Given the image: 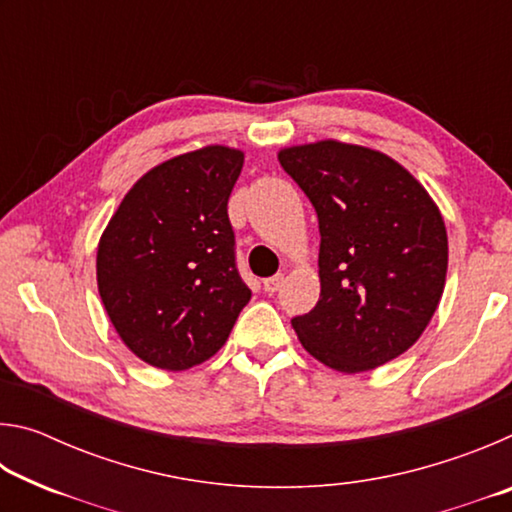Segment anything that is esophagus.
Returning a JSON list of instances; mask_svg holds the SVG:
<instances>
[{
	"mask_svg": "<svg viewBox=\"0 0 512 512\" xmlns=\"http://www.w3.org/2000/svg\"><path fill=\"white\" fill-rule=\"evenodd\" d=\"M282 284H284V275L282 273H277L273 277H266V280H264V291L275 293V291H280Z\"/></svg>",
	"mask_w": 512,
	"mask_h": 512,
	"instance_id": "34e87169",
	"label": "esophagus"
}]
</instances>
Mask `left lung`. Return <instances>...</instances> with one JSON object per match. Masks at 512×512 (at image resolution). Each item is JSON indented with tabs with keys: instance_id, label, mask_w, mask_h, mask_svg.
I'll return each mask as SVG.
<instances>
[{
	"instance_id": "obj_1",
	"label": "left lung",
	"mask_w": 512,
	"mask_h": 512,
	"mask_svg": "<svg viewBox=\"0 0 512 512\" xmlns=\"http://www.w3.org/2000/svg\"><path fill=\"white\" fill-rule=\"evenodd\" d=\"M277 160L318 214L320 298L291 320L302 348L348 375L400 357L443 298L438 205L400 162L359 144L289 146Z\"/></svg>"
}]
</instances>
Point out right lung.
<instances>
[{
    "mask_svg": "<svg viewBox=\"0 0 512 512\" xmlns=\"http://www.w3.org/2000/svg\"><path fill=\"white\" fill-rule=\"evenodd\" d=\"M244 153L176 155L137 180L103 230L97 284L119 339L160 370H187L228 341L250 289L235 262L228 198Z\"/></svg>",
    "mask_w": 512,
    "mask_h": 512,
    "instance_id": "1",
    "label": "right lung"
}]
</instances>
